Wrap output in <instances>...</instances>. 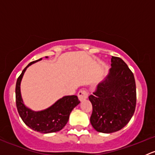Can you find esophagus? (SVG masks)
<instances>
[{"mask_svg": "<svg viewBox=\"0 0 155 155\" xmlns=\"http://www.w3.org/2000/svg\"><path fill=\"white\" fill-rule=\"evenodd\" d=\"M87 92L84 89H81L79 90V91L78 92V97H79V101H82L84 100H85L87 97Z\"/></svg>", "mask_w": 155, "mask_h": 155, "instance_id": "1", "label": "esophagus"}]
</instances>
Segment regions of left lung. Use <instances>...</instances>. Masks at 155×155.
<instances>
[{
	"instance_id": "left-lung-1",
	"label": "left lung",
	"mask_w": 155,
	"mask_h": 155,
	"mask_svg": "<svg viewBox=\"0 0 155 155\" xmlns=\"http://www.w3.org/2000/svg\"><path fill=\"white\" fill-rule=\"evenodd\" d=\"M109 74L88 97L93 108L91 124L105 134L122 129L134 115L137 104L134 73L120 58L112 56Z\"/></svg>"
}]
</instances>
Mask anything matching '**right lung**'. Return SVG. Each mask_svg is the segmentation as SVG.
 Returning <instances> with one entry per match:
<instances>
[{
    "label": "right lung",
    "mask_w": 155,
    "mask_h": 155,
    "mask_svg": "<svg viewBox=\"0 0 155 155\" xmlns=\"http://www.w3.org/2000/svg\"><path fill=\"white\" fill-rule=\"evenodd\" d=\"M48 58V57H46ZM31 62L21 72L17 79L15 85V102L20 117L25 124L34 130L42 134H48L61 130L68 123L70 112L80 103L76 95L65 96L54 103L48 109L35 112L26 107L23 103L20 91V84L25 72L30 65L35 62Z\"/></svg>",
    "instance_id": "1"
}]
</instances>
